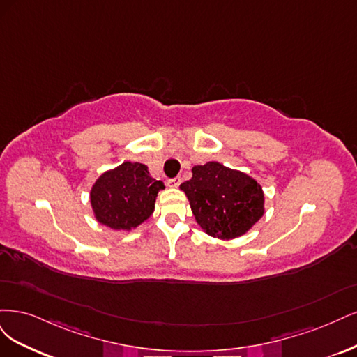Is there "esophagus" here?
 <instances>
[{"label":"esophagus","mask_w":357,"mask_h":357,"mask_svg":"<svg viewBox=\"0 0 357 357\" xmlns=\"http://www.w3.org/2000/svg\"><path fill=\"white\" fill-rule=\"evenodd\" d=\"M181 181H182V179H181L179 176H176V178H172V179H169V185H170V187H175V188H176V187H179Z\"/></svg>","instance_id":"34e87169"}]
</instances>
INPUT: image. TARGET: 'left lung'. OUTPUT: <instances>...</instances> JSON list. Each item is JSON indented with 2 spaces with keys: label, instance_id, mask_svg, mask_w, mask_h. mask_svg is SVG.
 Returning a JSON list of instances; mask_svg holds the SVG:
<instances>
[{
  "label": "left lung",
  "instance_id": "left-lung-1",
  "mask_svg": "<svg viewBox=\"0 0 357 357\" xmlns=\"http://www.w3.org/2000/svg\"><path fill=\"white\" fill-rule=\"evenodd\" d=\"M181 190L203 231L222 240L243 236L266 212L259 183L218 162L194 166L192 178L181 183Z\"/></svg>",
  "mask_w": 357,
  "mask_h": 357
}]
</instances>
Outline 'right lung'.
Wrapping results in <instances>:
<instances>
[{
  "label": "right lung",
  "mask_w": 357,
  "mask_h": 357,
  "mask_svg": "<svg viewBox=\"0 0 357 357\" xmlns=\"http://www.w3.org/2000/svg\"><path fill=\"white\" fill-rule=\"evenodd\" d=\"M160 190H165V183L149 176L145 165L124 162L93 183L91 209L102 225L130 231L151 216Z\"/></svg>",
  "instance_id": "obj_1"
}]
</instances>
